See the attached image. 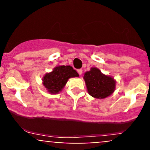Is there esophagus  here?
I'll use <instances>...</instances> for the list:
<instances>
[{
    "label": "esophagus",
    "mask_w": 150,
    "mask_h": 150,
    "mask_svg": "<svg viewBox=\"0 0 150 150\" xmlns=\"http://www.w3.org/2000/svg\"><path fill=\"white\" fill-rule=\"evenodd\" d=\"M77 73H79V75H82V69L77 70Z\"/></svg>",
    "instance_id": "1"
}]
</instances>
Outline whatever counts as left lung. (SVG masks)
I'll return each instance as SVG.
<instances>
[{"label": "left lung", "mask_w": 150, "mask_h": 150, "mask_svg": "<svg viewBox=\"0 0 150 150\" xmlns=\"http://www.w3.org/2000/svg\"><path fill=\"white\" fill-rule=\"evenodd\" d=\"M84 79L89 94L97 99H104L111 95L116 87L113 78L102 74L97 68H91L90 71L85 73Z\"/></svg>", "instance_id": "obj_1"}]
</instances>
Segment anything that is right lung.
Segmentation results:
<instances>
[{
  "label": "right lung",
  "instance_id": "add662e5",
  "mask_svg": "<svg viewBox=\"0 0 150 150\" xmlns=\"http://www.w3.org/2000/svg\"><path fill=\"white\" fill-rule=\"evenodd\" d=\"M78 76L76 70L70 65L57 66L51 73L46 74L43 78V84L50 93L57 94L64 87L70 77Z\"/></svg>",
  "mask_w": 150,
  "mask_h": 150
}]
</instances>
